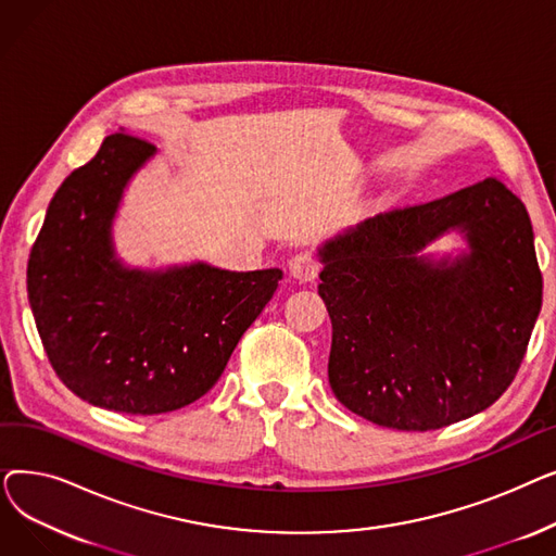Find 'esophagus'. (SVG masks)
I'll return each instance as SVG.
<instances>
[{"label":"esophagus","instance_id":"esophagus-1","mask_svg":"<svg viewBox=\"0 0 556 556\" xmlns=\"http://www.w3.org/2000/svg\"><path fill=\"white\" fill-rule=\"evenodd\" d=\"M319 268H323V266H319L317 256L311 254V252H300V254H295L293 258L288 261L290 275H293L300 281H313L317 277Z\"/></svg>","mask_w":556,"mask_h":556}]
</instances>
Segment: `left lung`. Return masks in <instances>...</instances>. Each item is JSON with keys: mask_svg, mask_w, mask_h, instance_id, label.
Here are the masks:
<instances>
[{"mask_svg": "<svg viewBox=\"0 0 556 556\" xmlns=\"http://www.w3.org/2000/svg\"><path fill=\"white\" fill-rule=\"evenodd\" d=\"M459 228L470 252H418ZM333 340L329 383L354 415L437 430L498 401L522 363L543 279L528 210L486 178L363 220L319 248Z\"/></svg>", "mask_w": 556, "mask_h": 556, "instance_id": "obj_1", "label": "left lung"}]
</instances>
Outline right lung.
I'll use <instances>...</instances> for the list:
<instances>
[{
	"instance_id": "add662e5",
	"label": "right lung",
	"mask_w": 556,
	"mask_h": 556,
	"mask_svg": "<svg viewBox=\"0 0 556 556\" xmlns=\"http://www.w3.org/2000/svg\"><path fill=\"white\" fill-rule=\"evenodd\" d=\"M155 146L128 132L103 139L49 202L26 268L47 358L83 401L126 415H162L207 394L233 346L281 279L279 268L231 273L207 263L126 268L112 220Z\"/></svg>"
}]
</instances>
